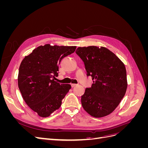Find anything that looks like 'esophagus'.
Returning <instances> with one entry per match:
<instances>
[{"label":"esophagus","mask_w":148,"mask_h":148,"mask_svg":"<svg viewBox=\"0 0 148 148\" xmlns=\"http://www.w3.org/2000/svg\"><path fill=\"white\" fill-rule=\"evenodd\" d=\"M71 87L73 88V87L77 86V84H71Z\"/></svg>","instance_id":"obj_1"}]
</instances>
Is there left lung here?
<instances>
[{"label": "left lung", "mask_w": 148, "mask_h": 148, "mask_svg": "<svg viewBox=\"0 0 148 148\" xmlns=\"http://www.w3.org/2000/svg\"><path fill=\"white\" fill-rule=\"evenodd\" d=\"M84 62L91 88L82 96L83 109L96 118L105 117L116 109L127 88L126 69L115 53L104 47H78L76 51Z\"/></svg>", "instance_id": "8db88e82"}]
</instances>
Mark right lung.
Instances as JSON below:
<instances>
[{"instance_id":"right-lung-1","label":"right lung","mask_w":148,"mask_h":148,"mask_svg":"<svg viewBox=\"0 0 148 148\" xmlns=\"http://www.w3.org/2000/svg\"><path fill=\"white\" fill-rule=\"evenodd\" d=\"M76 46L45 44L25 56L19 68L18 85L24 101L41 117L58 110L71 86L56 81L62 59L75 52Z\"/></svg>"}]
</instances>
